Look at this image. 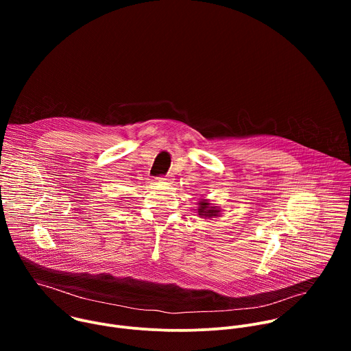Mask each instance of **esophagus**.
Listing matches in <instances>:
<instances>
[{"label": "esophagus", "mask_w": 351, "mask_h": 351, "mask_svg": "<svg viewBox=\"0 0 351 351\" xmlns=\"http://www.w3.org/2000/svg\"><path fill=\"white\" fill-rule=\"evenodd\" d=\"M157 180H158V182H162V183H171V182L173 180V178H172L171 175H168V176H165V178H157Z\"/></svg>", "instance_id": "34e87169"}]
</instances>
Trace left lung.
<instances>
[{
    "mask_svg": "<svg viewBox=\"0 0 351 351\" xmlns=\"http://www.w3.org/2000/svg\"><path fill=\"white\" fill-rule=\"evenodd\" d=\"M197 213H198L199 218H204V219H211V218L221 217L219 207L211 204V202L207 198L199 199L198 207H197Z\"/></svg>",
    "mask_w": 351,
    "mask_h": 351,
    "instance_id": "8db88e82",
    "label": "left lung"
}]
</instances>
